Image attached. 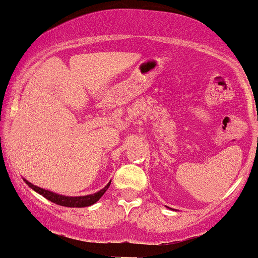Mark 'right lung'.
<instances>
[{"label": "right lung", "instance_id": "obj_1", "mask_svg": "<svg viewBox=\"0 0 258 258\" xmlns=\"http://www.w3.org/2000/svg\"><path fill=\"white\" fill-rule=\"evenodd\" d=\"M25 183L28 184L29 187L36 191L40 195H42L43 198L47 199L48 201L53 202V204L59 205V206H64V207H88L91 206V205L96 204L98 200L101 199V196L103 195L107 191V189L111 185V180L109 183L106 185L103 189H101L100 191L95 192V194H90V195H85V196H64V195H59V194L52 192L50 190H45L42 187L36 186V185L31 184L30 181H28L27 179H24Z\"/></svg>", "mask_w": 258, "mask_h": 258}]
</instances>
